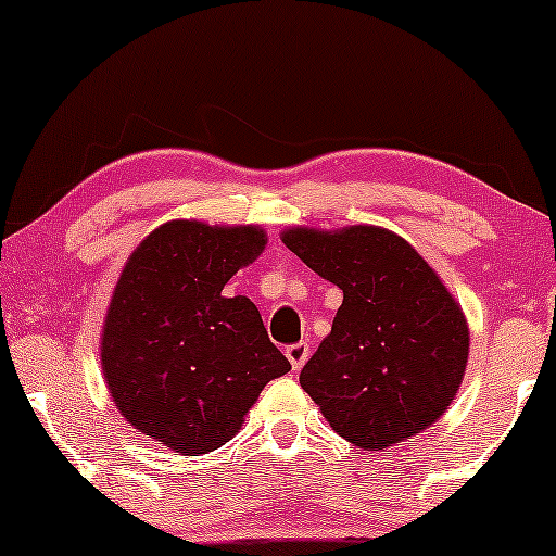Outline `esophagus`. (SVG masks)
<instances>
[{"instance_id":"obj_1","label":"esophagus","mask_w":556,"mask_h":556,"mask_svg":"<svg viewBox=\"0 0 556 556\" xmlns=\"http://www.w3.org/2000/svg\"><path fill=\"white\" fill-rule=\"evenodd\" d=\"M308 354H311V349H308L306 341H299V344L286 346V356H288V362H291L293 371H299L303 364L308 362Z\"/></svg>"}]
</instances>
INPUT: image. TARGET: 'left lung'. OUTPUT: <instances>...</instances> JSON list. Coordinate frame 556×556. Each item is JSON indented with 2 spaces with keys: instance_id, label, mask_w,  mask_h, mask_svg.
Returning <instances> with one entry per match:
<instances>
[{
  "instance_id": "obj_1",
  "label": "left lung",
  "mask_w": 556,
  "mask_h": 556,
  "mask_svg": "<svg viewBox=\"0 0 556 556\" xmlns=\"http://www.w3.org/2000/svg\"><path fill=\"white\" fill-rule=\"evenodd\" d=\"M280 240L344 291L331 333L299 379L326 422L364 451H382L438 422L460 390L470 331L430 263L377 225H295Z\"/></svg>"
}]
</instances>
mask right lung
I'll return each instance as SVG.
<instances>
[{"instance_id": "right-lung-1", "label": "right lung", "mask_w": 556, "mask_h": 556, "mask_svg": "<svg viewBox=\"0 0 556 556\" xmlns=\"http://www.w3.org/2000/svg\"><path fill=\"white\" fill-rule=\"evenodd\" d=\"M265 245L261 225L169 219L116 280L101 331L105 387L126 422L174 453L217 451L263 387L291 371L255 303L223 293Z\"/></svg>"}]
</instances>
